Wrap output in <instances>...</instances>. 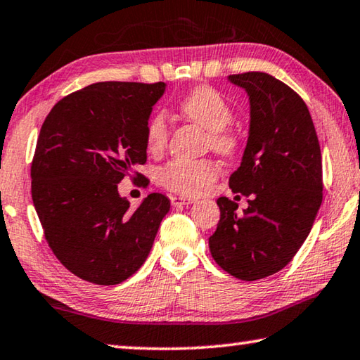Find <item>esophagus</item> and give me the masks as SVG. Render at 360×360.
<instances>
[{"label":"esophagus","mask_w":360,"mask_h":360,"mask_svg":"<svg viewBox=\"0 0 360 360\" xmlns=\"http://www.w3.org/2000/svg\"><path fill=\"white\" fill-rule=\"evenodd\" d=\"M169 198H171V203H173V207H184V205L195 203V198H189V197L173 195V197H169Z\"/></svg>","instance_id":"obj_1"}]
</instances>
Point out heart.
<instances>
[{
    "label": "heart",
    "mask_w": 360,
    "mask_h": 360,
    "mask_svg": "<svg viewBox=\"0 0 360 360\" xmlns=\"http://www.w3.org/2000/svg\"><path fill=\"white\" fill-rule=\"evenodd\" d=\"M179 110L187 120L203 128L208 134L210 147L216 153L232 157L238 149V138L227 127L232 123L233 113L227 101L211 86H197L179 102ZM147 149L158 153L168 141V123L163 113L152 117L146 131ZM219 168L211 160H173L160 169V182L167 189L182 195H200L207 192Z\"/></svg>",
    "instance_id": "1"
}]
</instances>
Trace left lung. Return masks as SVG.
<instances>
[{
    "mask_svg": "<svg viewBox=\"0 0 360 360\" xmlns=\"http://www.w3.org/2000/svg\"><path fill=\"white\" fill-rule=\"evenodd\" d=\"M247 91L250 131L232 192L250 197L243 214L218 198L221 218L208 238L216 264L240 281H259L293 259L322 203V153L311 113L295 91L269 73L229 75Z\"/></svg>",
    "mask_w": 360,
    "mask_h": 360,
    "instance_id": "left-lung-1",
    "label": "left lung"
}]
</instances>
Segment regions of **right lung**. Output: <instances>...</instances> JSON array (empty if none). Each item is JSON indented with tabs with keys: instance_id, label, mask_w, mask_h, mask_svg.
Listing matches in <instances>:
<instances>
[{
	"instance_id": "obj_1",
	"label": "right lung",
	"mask_w": 360,
	"mask_h": 360,
	"mask_svg": "<svg viewBox=\"0 0 360 360\" xmlns=\"http://www.w3.org/2000/svg\"><path fill=\"white\" fill-rule=\"evenodd\" d=\"M165 88L89 84L57 102L39 131L33 205L56 258L83 281L117 285L133 276L169 211L163 193L147 195L138 210L118 193V182L146 163L147 124Z\"/></svg>"
}]
</instances>
